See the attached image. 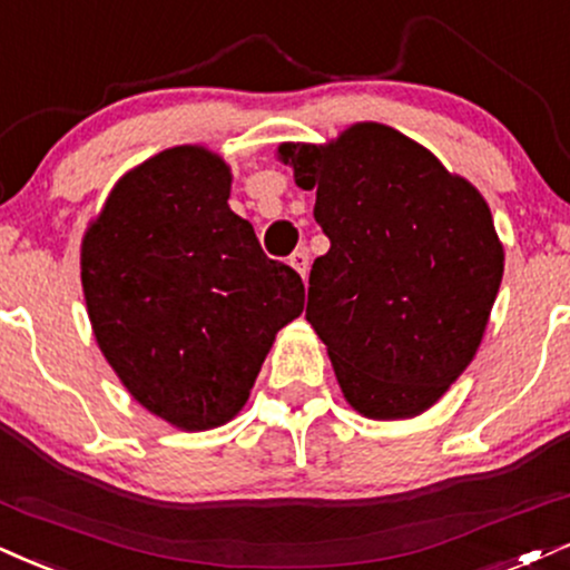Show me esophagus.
I'll list each match as a JSON object with an SVG mask.
<instances>
[{"mask_svg":"<svg viewBox=\"0 0 570 570\" xmlns=\"http://www.w3.org/2000/svg\"><path fill=\"white\" fill-rule=\"evenodd\" d=\"M291 266L293 269H296L301 277H306V272H308V250H293V256H291Z\"/></svg>","mask_w":570,"mask_h":570,"instance_id":"esophagus-1","label":"esophagus"}]
</instances>
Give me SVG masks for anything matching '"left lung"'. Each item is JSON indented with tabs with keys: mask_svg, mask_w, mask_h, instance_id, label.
Masks as SVG:
<instances>
[{
	"mask_svg": "<svg viewBox=\"0 0 570 570\" xmlns=\"http://www.w3.org/2000/svg\"><path fill=\"white\" fill-rule=\"evenodd\" d=\"M317 189L330 250L308 274L306 320L343 396L375 420L425 412L473 362L504 253L487 200L423 145L356 124L330 145H279Z\"/></svg>",
	"mask_w": 570,
	"mask_h": 570,
	"instance_id": "8db88e82",
	"label": "left lung"
}]
</instances>
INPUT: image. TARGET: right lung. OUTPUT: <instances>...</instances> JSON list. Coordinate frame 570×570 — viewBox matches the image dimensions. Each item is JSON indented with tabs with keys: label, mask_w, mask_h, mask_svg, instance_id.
Wrapping results in <instances>:
<instances>
[{
	"label": "right lung",
	"mask_w": 570,
	"mask_h": 570,
	"mask_svg": "<svg viewBox=\"0 0 570 570\" xmlns=\"http://www.w3.org/2000/svg\"><path fill=\"white\" fill-rule=\"evenodd\" d=\"M229 168L171 147L118 181L81 245L100 351L145 410L208 431L248 402L274 335L304 312L301 274L229 208Z\"/></svg>",
	"instance_id": "obj_1"
}]
</instances>
